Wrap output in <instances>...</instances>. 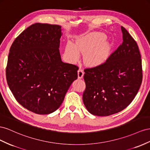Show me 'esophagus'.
<instances>
[{
  "instance_id": "34e87169",
  "label": "esophagus",
  "mask_w": 150,
  "mask_h": 150,
  "mask_svg": "<svg viewBox=\"0 0 150 150\" xmlns=\"http://www.w3.org/2000/svg\"><path fill=\"white\" fill-rule=\"evenodd\" d=\"M83 75H84V72H83V70L81 69V68H80V69L78 70V77H79V79L83 78Z\"/></svg>"
}]
</instances>
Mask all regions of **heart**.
I'll use <instances>...</instances> for the list:
<instances>
[{"label": "heart", "instance_id": "1", "mask_svg": "<svg viewBox=\"0 0 150 150\" xmlns=\"http://www.w3.org/2000/svg\"><path fill=\"white\" fill-rule=\"evenodd\" d=\"M105 36L102 34H92L80 39L75 45L68 42L65 47V53L71 62L78 60L80 52L85 53V61L89 65H97L103 62L108 56L109 46L104 43Z\"/></svg>", "mask_w": 150, "mask_h": 150}]
</instances>
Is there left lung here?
Returning <instances> with one entry per match:
<instances>
[{"instance_id": "obj_1", "label": "left lung", "mask_w": 150, "mask_h": 150, "mask_svg": "<svg viewBox=\"0 0 150 150\" xmlns=\"http://www.w3.org/2000/svg\"><path fill=\"white\" fill-rule=\"evenodd\" d=\"M121 28L122 44L105 62L84 70L83 104L90 113L98 116H108L125 109L134 99L142 82L138 46L127 30Z\"/></svg>"}]
</instances>
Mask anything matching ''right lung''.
I'll return each mask as SVG.
<instances>
[{"label":"right lung","mask_w":150,"mask_h":150,"mask_svg":"<svg viewBox=\"0 0 150 150\" xmlns=\"http://www.w3.org/2000/svg\"><path fill=\"white\" fill-rule=\"evenodd\" d=\"M61 26L36 23L12 44L6 67L7 84L16 100L38 114H48L61 105L79 67L63 63L59 54Z\"/></svg>","instance_id":"right-lung-1"}]
</instances>
